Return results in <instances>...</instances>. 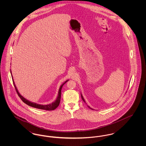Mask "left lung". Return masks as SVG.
<instances>
[{
    "label": "left lung",
    "instance_id": "1",
    "mask_svg": "<svg viewBox=\"0 0 146 146\" xmlns=\"http://www.w3.org/2000/svg\"><path fill=\"white\" fill-rule=\"evenodd\" d=\"M81 97H82V100H83V101L84 102H85V103L86 104V102H85V100H84V98L83 96V95H82V94H81ZM88 107H89L90 109H91V110H94V109L91 108L90 107H89L88 105Z\"/></svg>",
    "mask_w": 146,
    "mask_h": 146
}]
</instances>
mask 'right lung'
<instances>
[{
	"mask_svg": "<svg viewBox=\"0 0 146 146\" xmlns=\"http://www.w3.org/2000/svg\"><path fill=\"white\" fill-rule=\"evenodd\" d=\"M10 72H11V76H12V79H13V83H14L15 88L16 90L17 94H18V95L20 96V98L22 100V101L23 102H25L26 104H27V105L31 106V107H34V108H38V109H40V110H46V111H53V110H55L56 108L58 106V105L60 104V100H61L62 88L63 85L66 83H67L69 80H66V82H64L60 86L58 92V95L57 96L56 99L53 102H52L51 104H50L44 105V104H36L35 102H32L29 101L28 100H27L26 98H25L23 96H22L21 94H20V92H19V91H18L17 89L16 86L15 85V82H14V79H13V78L12 73H11V70H10Z\"/></svg>",
	"mask_w": 146,
	"mask_h": 146,
	"instance_id": "add662e5",
	"label": "right lung"
}]
</instances>
